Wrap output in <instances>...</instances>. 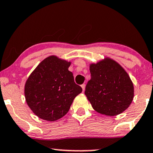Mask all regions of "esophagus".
<instances>
[{
    "instance_id": "34e87169",
    "label": "esophagus",
    "mask_w": 153,
    "mask_h": 153,
    "mask_svg": "<svg viewBox=\"0 0 153 153\" xmlns=\"http://www.w3.org/2000/svg\"><path fill=\"white\" fill-rule=\"evenodd\" d=\"M81 88H82V91H85V84H82V85H81Z\"/></svg>"
}]
</instances>
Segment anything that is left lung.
Listing matches in <instances>:
<instances>
[{
    "instance_id": "obj_1",
    "label": "left lung",
    "mask_w": 153,
    "mask_h": 153,
    "mask_svg": "<svg viewBox=\"0 0 153 153\" xmlns=\"http://www.w3.org/2000/svg\"><path fill=\"white\" fill-rule=\"evenodd\" d=\"M91 79L85 94L95 111L109 116L119 115L131 104L134 87L127 72L109 58L90 65Z\"/></svg>"
}]
</instances>
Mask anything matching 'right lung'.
<instances>
[{"label":"right lung","instance_id":"add662e5","mask_svg":"<svg viewBox=\"0 0 153 153\" xmlns=\"http://www.w3.org/2000/svg\"><path fill=\"white\" fill-rule=\"evenodd\" d=\"M71 62L55 56L46 58L36 67L25 85L27 105L40 118L55 121L69 111L82 88L68 71Z\"/></svg>","mask_w":153,"mask_h":153}]
</instances>
